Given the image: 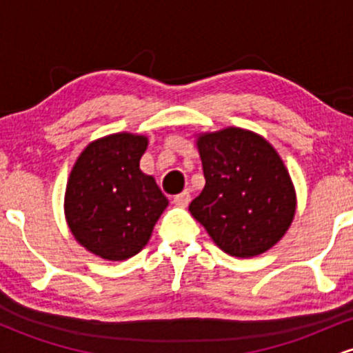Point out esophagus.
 Instances as JSON below:
<instances>
[{
  "instance_id": "esophagus-1",
  "label": "esophagus",
  "mask_w": 353,
  "mask_h": 353,
  "mask_svg": "<svg viewBox=\"0 0 353 353\" xmlns=\"http://www.w3.org/2000/svg\"><path fill=\"white\" fill-rule=\"evenodd\" d=\"M172 202H174V205H177V208H182V209L188 208L189 202H190V194H189V190H184V192L177 194V196L172 199Z\"/></svg>"
}]
</instances>
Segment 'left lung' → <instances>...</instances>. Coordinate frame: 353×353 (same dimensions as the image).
I'll return each mask as SVG.
<instances>
[{
	"label": "left lung",
	"instance_id": "obj_1",
	"mask_svg": "<svg viewBox=\"0 0 353 353\" xmlns=\"http://www.w3.org/2000/svg\"><path fill=\"white\" fill-rule=\"evenodd\" d=\"M205 185L189 210L232 257L264 254L285 236L297 209L294 182L274 145L252 131L225 128L196 139Z\"/></svg>",
	"mask_w": 353,
	"mask_h": 353
}]
</instances>
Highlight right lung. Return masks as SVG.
<instances>
[{"label": "right lung", "mask_w": 353, "mask_h": 353, "mask_svg": "<svg viewBox=\"0 0 353 353\" xmlns=\"http://www.w3.org/2000/svg\"><path fill=\"white\" fill-rule=\"evenodd\" d=\"M148 143L132 132L99 137L83 149L68 177V228L101 259L125 261L141 252L169 205L154 177L139 169Z\"/></svg>", "instance_id": "obj_1"}]
</instances>
